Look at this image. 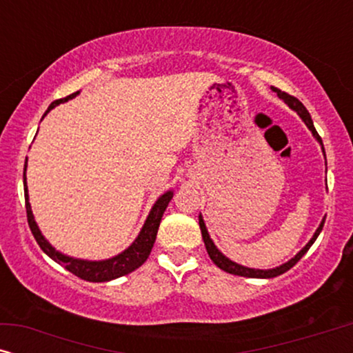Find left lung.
I'll return each mask as SVG.
<instances>
[{"label": "left lung", "instance_id": "1", "mask_svg": "<svg viewBox=\"0 0 353 353\" xmlns=\"http://www.w3.org/2000/svg\"><path fill=\"white\" fill-rule=\"evenodd\" d=\"M273 91H274V93H278L279 99H283L284 103H286V104L289 105V108L294 109L299 115H301L302 120H303V122H305L307 127L312 130L313 137H315V138L318 139V141H320L323 152H325V148H323V141H321L320 134H318V132L315 130V125H313V120H312V117H310V114H308V110H307L305 105H303V104L301 103V101H299V99L296 98V96H291L289 93H286V91H281V90H278V88H273ZM325 157H326V156H325ZM325 220H326V216H325V219H323L321 225L318 226V230L315 231V234H313V238H312L310 241H308V244L301 250V252H299V254L296 255V257L289 260L288 263L281 265V267H276V268H272V270H254V268H248V267H243V265H238V263L231 262V260L226 259L225 255L221 254L220 250L215 248V244L212 243L210 236H209V233H207L205 223H204V220H202L201 215H199V226H201L202 239H204L207 254H209V257L212 259V262H214L219 268L223 270V272L231 273V274H238V276H245V278H274V276H279V274L286 273L288 270H291V268L294 267V265H296V263L299 262V260H301V259L303 257V255H305L307 250L312 248V244L315 243L316 238H318V234H320V231L323 230V225H325Z\"/></svg>", "mask_w": 353, "mask_h": 353}]
</instances>
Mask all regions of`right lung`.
<instances>
[{
    "mask_svg": "<svg viewBox=\"0 0 353 353\" xmlns=\"http://www.w3.org/2000/svg\"><path fill=\"white\" fill-rule=\"evenodd\" d=\"M79 94V91L72 93L70 96H65V98L57 99L54 103H51L50 108L45 112V115L50 112V110L57 105L59 103H64V101H69L74 98V96ZM43 115V117H45ZM27 167V162H26ZM23 192H26V210H27V220H28V226H30L32 234L35 241L40 245L43 252L62 265L65 270H69L70 273H74L75 276H79L85 281H91V283H104V281H110V279L120 278L123 274L132 273L133 270H137L138 267L146 262V259L151 254V249L154 245V241H156L157 236V230L159 225H161L162 215L165 212L168 202L172 201L173 192L167 191L165 194H162L159 197L156 204H154L151 214H149L146 223H144L141 233L138 234V238L134 239V243L130 245L127 250H123L122 254L115 255V257L109 259V260H101V262H88V260H79V259H72L67 257V255H62L61 252L52 248V245L48 243V241L43 238V234L38 230V226L33 220L32 215V209L30 204H28V192H27V183H26V168H23Z\"/></svg>",
    "mask_w": 353,
    "mask_h": 353,
    "instance_id": "right-lung-1",
    "label": "right lung"
}]
</instances>
